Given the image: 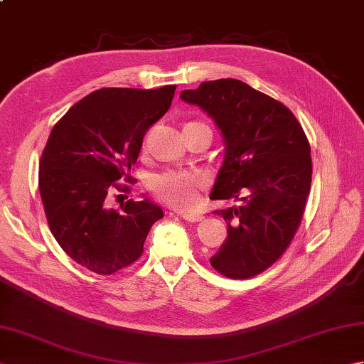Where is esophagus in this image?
I'll return each instance as SVG.
<instances>
[{"mask_svg":"<svg viewBox=\"0 0 364 364\" xmlns=\"http://www.w3.org/2000/svg\"><path fill=\"white\" fill-rule=\"evenodd\" d=\"M181 218L186 222H191V223H197V222L203 220V215H196V214H183Z\"/></svg>","mask_w":364,"mask_h":364,"instance_id":"34e87169","label":"esophagus"}]
</instances>
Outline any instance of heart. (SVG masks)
Here are the masks:
<instances>
[{"label": "heart", "mask_w": 364, "mask_h": 364, "mask_svg": "<svg viewBox=\"0 0 364 364\" xmlns=\"http://www.w3.org/2000/svg\"><path fill=\"white\" fill-rule=\"evenodd\" d=\"M191 125H205L202 122H189ZM203 188L202 176L191 172H167L153 178L151 191L161 202L175 210H192L198 202V192Z\"/></svg>", "instance_id": "obj_1"}]
</instances>
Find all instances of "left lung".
I'll return each instance as SVG.
<instances>
[{
	"label": "left lung",
	"mask_w": 364,
	"mask_h": 364,
	"mask_svg": "<svg viewBox=\"0 0 364 364\" xmlns=\"http://www.w3.org/2000/svg\"><path fill=\"white\" fill-rule=\"evenodd\" d=\"M181 100L211 115L225 139V161L211 200H242L218 210L228 237L210 259L233 280L252 278L291 245L311 188V154L304 128L288 107L239 80L205 81Z\"/></svg>",
	"instance_id": "left-lung-1"
}]
</instances>
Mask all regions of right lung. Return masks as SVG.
<instances>
[{
  "instance_id": "add662e5",
  "label": "right lung",
  "mask_w": 364,
  "mask_h": 364,
  "mask_svg": "<svg viewBox=\"0 0 364 364\" xmlns=\"http://www.w3.org/2000/svg\"><path fill=\"white\" fill-rule=\"evenodd\" d=\"M176 86L103 87L73 105L53 127L41 158L38 191L46 222L63 250L98 275L141 258L162 210L149 198L107 208V196L129 192V175L149 128L164 115Z\"/></svg>"
}]
</instances>
